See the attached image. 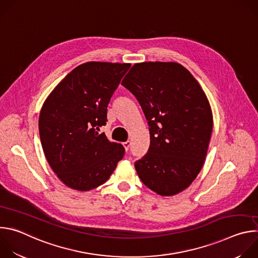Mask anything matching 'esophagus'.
<instances>
[{
  "label": "esophagus",
  "mask_w": 258,
  "mask_h": 258,
  "mask_svg": "<svg viewBox=\"0 0 258 258\" xmlns=\"http://www.w3.org/2000/svg\"><path fill=\"white\" fill-rule=\"evenodd\" d=\"M122 145H123V147H124L125 151H128V149H130V146H131V142H130V141H126V142L122 143Z\"/></svg>",
  "instance_id": "esophagus-1"
}]
</instances>
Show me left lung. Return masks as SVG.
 Here are the masks:
<instances>
[{
  "mask_svg": "<svg viewBox=\"0 0 258 258\" xmlns=\"http://www.w3.org/2000/svg\"><path fill=\"white\" fill-rule=\"evenodd\" d=\"M121 85L137 98L149 124V149L135 162L139 177L162 196L185 190L202 168L213 126L200 85L174 62L137 63Z\"/></svg>",
  "mask_w": 258,
  "mask_h": 258,
  "instance_id": "left-lung-1",
  "label": "left lung"
}]
</instances>
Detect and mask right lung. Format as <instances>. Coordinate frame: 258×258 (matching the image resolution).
<instances>
[{"label":"right lung","mask_w":258,"mask_h":258,"mask_svg":"<svg viewBox=\"0 0 258 258\" xmlns=\"http://www.w3.org/2000/svg\"><path fill=\"white\" fill-rule=\"evenodd\" d=\"M128 63L88 62L76 67L45 101L39 118L45 156L71 189L90 191L104 183L123 158L121 144L98 131Z\"/></svg>","instance_id":"obj_1"}]
</instances>
